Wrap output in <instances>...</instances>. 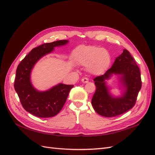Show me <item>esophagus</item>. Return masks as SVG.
<instances>
[{"label":"esophagus","mask_w":155,"mask_h":155,"mask_svg":"<svg viewBox=\"0 0 155 155\" xmlns=\"http://www.w3.org/2000/svg\"><path fill=\"white\" fill-rule=\"evenodd\" d=\"M81 81L83 83H87L88 82V79L87 78H83L81 79Z\"/></svg>","instance_id":"1"}]
</instances>
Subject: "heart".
<instances>
[{"instance_id":"1","label":"heart","mask_w":155,"mask_h":155,"mask_svg":"<svg viewBox=\"0 0 155 155\" xmlns=\"http://www.w3.org/2000/svg\"><path fill=\"white\" fill-rule=\"evenodd\" d=\"M73 60L79 65L87 66L88 71L94 75L104 74L110 63V55L107 49L95 46L81 45L72 52Z\"/></svg>"}]
</instances>
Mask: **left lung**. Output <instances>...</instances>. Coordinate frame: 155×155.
I'll list each match as a JSON object with an SVG mask.
<instances>
[{
	"label": "left lung",
	"mask_w": 155,
	"mask_h": 155,
	"mask_svg": "<svg viewBox=\"0 0 155 155\" xmlns=\"http://www.w3.org/2000/svg\"><path fill=\"white\" fill-rule=\"evenodd\" d=\"M112 74L120 76V83L125 90L121 97H112L106 85L105 80ZM94 81L96 90L92 97V105L97 114L108 118L122 114L132 109L142 87L139 67L129 51L125 49L116 58L112 67L104 75L95 78Z\"/></svg>",
	"instance_id": "1"
}]
</instances>
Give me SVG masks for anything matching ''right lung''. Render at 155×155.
<instances>
[{"label": "right lung", "instance_id": "add662e5", "mask_svg": "<svg viewBox=\"0 0 155 155\" xmlns=\"http://www.w3.org/2000/svg\"><path fill=\"white\" fill-rule=\"evenodd\" d=\"M68 42L60 40L33 48L18 65L14 88L23 108L37 117L49 118L57 115L63 107L74 85L59 83L46 91H38L30 81L31 70L37 61L51 52L54 47L64 45Z\"/></svg>", "mask_w": 155, "mask_h": 155}]
</instances>
